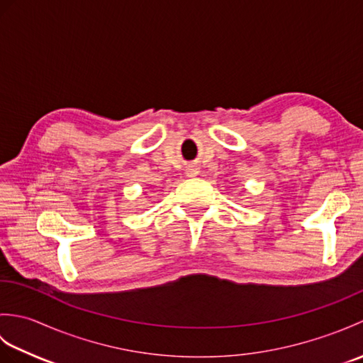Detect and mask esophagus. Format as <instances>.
I'll return each mask as SVG.
<instances>
[{
  "instance_id": "esophagus-1",
  "label": "esophagus",
  "mask_w": 363,
  "mask_h": 363,
  "mask_svg": "<svg viewBox=\"0 0 363 363\" xmlns=\"http://www.w3.org/2000/svg\"><path fill=\"white\" fill-rule=\"evenodd\" d=\"M194 174H196V173H190V176H194Z\"/></svg>"
}]
</instances>
